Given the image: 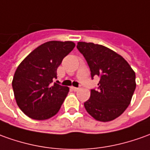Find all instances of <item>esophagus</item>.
I'll return each instance as SVG.
<instances>
[{
  "instance_id": "34e87169",
  "label": "esophagus",
  "mask_w": 150,
  "mask_h": 150,
  "mask_svg": "<svg viewBox=\"0 0 150 150\" xmlns=\"http://www.w3.org/2000/svg\"><path fill=\"white\" fill-rule=\"evenodd\" d=\"M71 89L73 90V91H77L78 90H79V87H74V86H71Z\"/></svg>"
}]
</instances>
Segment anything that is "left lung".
I'll return each instance as SVG.
<instances>
[{"instance_id":"left-lung-1","label":"left lung","mask_w":150,"mask_h":150,"mask_svg":"<svg viewBox=\"0 0 150 150\" xmlns=\"http://www.w3.org/2000/svg\"><path fill=\"white\" fill-rule=\"evenodd\" d=\"M77 50L87 62L91 77H100L97 89L84 103L95 119L108 122L119 117L131 103L136 89V73L123 58L104 45L78 42Z\"/></svg>"}]
</instances>
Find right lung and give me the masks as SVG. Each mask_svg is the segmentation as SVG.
<instances>
[{
  "mask_svg": "<svg viewBox=\"0 0 150 150\" xmlns=\"http://www.w3.org/2000/svg\"><path fill=\"white\" fill-rule=\"evenodd\" d=\"M75 44L45 42L27 56L14 73L12 87L17 105L33 119L45 120L55 115L67 96L68 86L53 82L57 69Z\"/></svg>",
  "mask_w": 150,
  "mask_h": 150,
  "instance_id": "add662e5",
  "label": "right lung"
}]
</instances>
